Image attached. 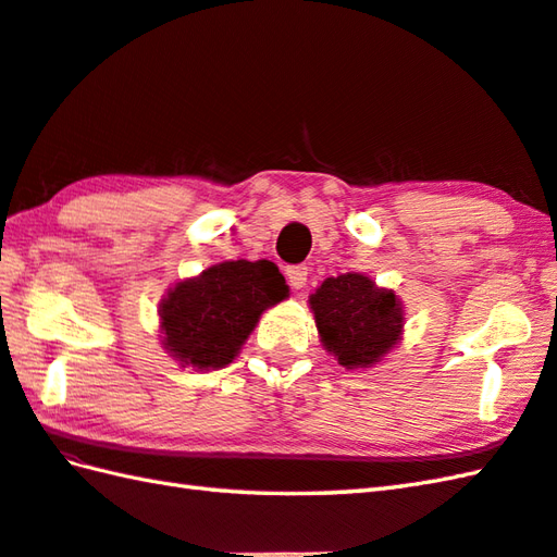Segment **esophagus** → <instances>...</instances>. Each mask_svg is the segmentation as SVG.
Wrapping results in <instances>:
<instances>
[{
	"mask_svg": "<svg viewBox=\"0 0 557 557\" xmlns=\"http://www.w3.org/2000/svg\"><path fill=\"white\" fill-rule=\"evenodd\" d=\"M285 275H287V282H289L292 289H301V287H306V280H309V268H306V265H289L285 270Z\"/></svg>",
	"mask_w": 557,
	"mask_h": 557,
	"instance_id": "34e87169",
	"label": "esophagus"
}]
</instances>
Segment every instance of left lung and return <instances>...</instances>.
<instances>
[{
  "instance_id": "1",
  "label": "left lung",
  "mask_w": 557,
  "mask_h": 557,
  "mask_svg": "<svg viewBox=\"0 0 557 557\" xmlns=\"http://www.w3.org/2000/svg\"><path fill=\"white\" fill-rule=\"evenodd\" d=\"M309 304L325 349L347 369H366L397 345L405 321L399 301L359 272L327 277Z\"/></svg>"
}]
</instances>
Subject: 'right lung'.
<instances>
[{
    "label": "right lung",
    "instance_id": "1",
    "mask_svg": "<svg viewBox=\"0 0 557 557\" xmlns=\"http://www.w3.org/2000/svg\"><path fill=\"white\" fill-rule=\"evenodd\" d=\"M289 294L270 260H227L180 282L162 299V345L194 369H222L239 354L260 313Z\"/></svg>",
    "mask_w": 557,
    "mask_h": 557
}]
</instances>
